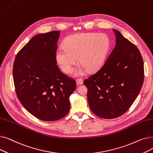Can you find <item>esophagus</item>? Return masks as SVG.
<instances>
[{"label": "esophagus", "instance_id": "34e87169", "mask_svg": "<svg viewBox=\"0 0 153 153\" xmlns=\"http://www.w3.org/2000/svg\"><path fill=\"white\" fill-rule=\"evenodd\" d=\"M76 83L77 85H82L83 84V81L81 79H76Z\"/></svg>", "mask_w": 153, "mask_h": 153}]
</instances>
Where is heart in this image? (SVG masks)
Masks as SVG:
<instances>
[{
  "label": "heart",
  "mask_w": 153,
  "mask_h": 153,
  "mask_svg": "<svg viewBox=\"0 0 153 153\" xmlns=\"http://www.w3.org/2000/svg\"><path fill=\"white\" fill-rule=\"evenodd\" d=\"M110 46V39L105 34L81 33L67 37L63 47L58 48L55 58L61 70L69 74L73 66L81 64L75 71L76 76L83 75L87 71L90 73L97 71L103 64Z\"/></svg>",
  "instance_id": "b5f03b06"
}]
</instances>
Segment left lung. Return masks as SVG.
Returning a JSON list of instances; mask_svg holds the SVG:
<instances>
[{
  "label": "left lung",
  "mask_w": 153,
  "mask_h": 153,
  "mask_svg": "<svg viewBox=\"0 0 153 153\" xmlns=\"http://www.w3.org/2000/svg\"><path fill=\"white\" fill-rule=\"evenodd\" d=\"M116 45L103 67L84 81L90 109L106 119L118 117L130 108L144 81V64L134 45L113 29Z\"/></svg>",
  "instance_id": "8db88e82"
}]
</instances>
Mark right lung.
<instances>
[{
	"label": "right lung",
	"mask_w": 153,
	"mask_h": 153,
	"mask_svg": "<svg viewBox=\"0 0 153 153\" xmlns=\"http://www.w3.org/2000/svg\"><path fill=\"white\" fill-rule=\"evenodd\" d=\"M60 31L34 36L16 56L13 77L22 105L36 118L56 121L70 109L69 97L76 87L74 79L62 73L55 53Z\"/></svg>",
	"instance_id": "obj_1"
}]
</instances>
